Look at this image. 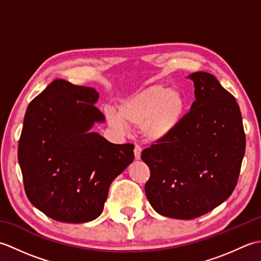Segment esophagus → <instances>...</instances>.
Wrapping results in <instances>:
<instances>
[{"mask_svg": "<svg viewBox=\"0 0 261 261\" xmlns=\"http://www.w3.org/2000/svg\"><path fill=\"white\" fill-rule=\"evenodd\" d=\"M141 147L139 146V145H136L135 146V157H136V159H140V156H141Z\"/></svg>", "mask_w": 261, "mask_h": 261, "instance_id": "obj_1", "label": "esophagus"}]
</instances>
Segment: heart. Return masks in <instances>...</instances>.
<instances>
[{"mask_svg":"<svg viewBox=\"0 0 261 261\" xmlns=\"http://www.w3.org/2000/svg\"><path fill=\"white\" fill-rule=\"evenodd\" d=\"M186 97L179 90L165 85H152L122 103L120 114L112 109L107 111L109 123L122 129L125 122L143 124V134L151 140L169 136L184 115Z\"/></svg>","mask_w":261,"mask_h":261,"instance_id":"1","label":"heart"}]
</instances>
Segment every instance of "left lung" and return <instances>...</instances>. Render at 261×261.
Instances as JSON below:
<instances>
[{
    "label": "left lung",
    "instance_id": "left-lung-1",
    "mask_svg": "<svg viewBox=\"0 0 261 261\" xmlns=\"http://www.w3.org/2000/svg\"><path fill=\"white\" fill-rule=\"evenodd\" d=\"M188 79L195 86L191 111L169 136L141 152L150 169L149 203L159 214L181 220L206 214L231 195L246 150L234 96L205 71Z\"/></svg>",
    "mask_w": 261,
    "mask_h": 261
}]
</instances>
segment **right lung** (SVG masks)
I'll list each match as a JSON object with an SVG mask.
<instances>
[{
	"label": "right lung",
	"mask_w": 261,
	"mask_h": 261,
	"mask_svg": "<svg viewBox=\"0 0 261 261\" xmlns=\"http://www.w3.org/2000/svg\"><path fill=\"white\" fill-rule=\"evenodd\" d=\"M92 87L55 80L28 105L18 159L29 201L59 222L83 223L102 213L111 182L135 158L132 143L96 132L104 121Z\"/></svg>",
	"instance_id": "obj_1"
}]
</instances>
